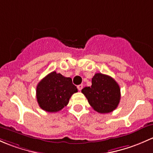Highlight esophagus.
Wrapping results in <instances>:
<instances>
[{"label": "esophagus", "mask_w": 153, "mask_h": 153, "mask_svg": "<svg viewBox=\"0 0 153 153\" xmlns=\"http://www.w3.org/2000/svg\"><path fill=\"white\" fill-rule=\"evenodd\" d=\"M83 88V85H79L78 86H77V88H78L79 91H81L82 89Z\"/></svg>", "instance_id": "esophagus-1"}]
</instances>
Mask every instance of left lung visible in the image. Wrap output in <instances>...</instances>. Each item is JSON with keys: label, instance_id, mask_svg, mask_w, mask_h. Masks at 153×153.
Returning a JSON list of instances; mask_svg holds the SVG:
<instances>
[{"label": "left lung", "instance_id": "8db88e82", "mask_svg": "<svg viewBox=\"0 0 153 153\" xmlns=\"http://www.w3.org/2000/svg\"><path fill=\"white\" fill-rule=\"evenodd\" d=\"M82 93L94 111L100 113H108L114 111L121 99L118 83L111 76L101 73L94 75L91 87H85Z\"/></svg>", "mask_w": 153, "mask_h": 153}]
</instances>
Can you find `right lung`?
Listing matches in <instances>:
<instances>
[{
	"instance_id": "1",
	"label": "right lung",
	"mask_w": 153,
	"mask_h": 153,
	"mask_svg": "<svg viewBox=\"0 0 153 153\" xmlns=\"http://www.w3.org/2000/svg\"><path fill=\"white\" fill-rule=\"evenodd\" d=\"M77 91L71 78L53 71L37 84L36 97L43 111L55 113L65 107L71 97Z\"/></svg>"
}]
</instances>
